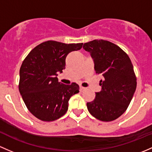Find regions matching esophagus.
I'll list each match as a JSON object with an SVG mask.
<instances>
[{
	"mask_svg": "<svg viewBox=\"0 0 152 152\" xmlns=\"http://www.w3.org/2000/svg\"><path fill=\"white\" fill-rule=\"evenodd\" d=\"M85 87H82V86H80V90L81 91V92H82V91H84V90H85Z\"/></svg>",
	"mask_w": 152,
	"mask_h": 152,
	"instance_id": "esophagus-1",
	"label": "esophagus"
}]
</instances>
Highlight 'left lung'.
<instances>
[{"label": "left lung", "mask_w": 152, "mask_h": 152, "mask_svg": "<svg viewBox=\"0 0 152 152\" xmlns=\"http://www.w3.org/2000/svg\"><path fill=\"white\" fill-rule=\"evenodd\" d=\"M83 49L90 53L96 73L104 78L100 81L101 91L87 103V109L99 120L114 121L127 110L136 89L132 62L120 47L105 40L85 43Z\"/></svg>", "instance_id": "8db88e82"}]
</instances>
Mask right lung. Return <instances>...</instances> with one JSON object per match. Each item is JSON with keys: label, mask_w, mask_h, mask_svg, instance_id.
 Returning a JSON list of instances; mask_svg holds the SVG:
<instances>
[{"label": "right lung", "mask_w": 152, "mask_h": 152, "mask_svg": "<svg viewBox=\"0 0 152 152\" xmlns=\"http://www.w3.org/2000/svg\"><path fill=\"white\" fill-rule=\"evenodd\" d=\"M82 45L47 41L32 49L22 62L19 90L30 112L40 120L52 122L63 116L69 99L79 92L76 83L65 85L57 76L65 68L67 55Z\"/></svg>", "instance_id": "1"}]
</instances>
